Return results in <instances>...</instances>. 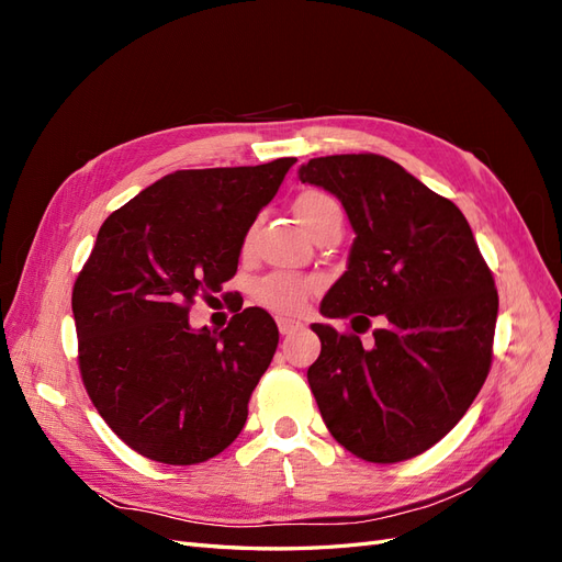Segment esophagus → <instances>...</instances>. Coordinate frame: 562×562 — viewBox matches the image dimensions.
<instances>
[{"instance_id": "1", "label": "esophagus", "mask_w": 562, "mask_h": 562, "mask_svg": "<svg viewBox=\"0 0 562 562\" xmlns=\"http://www.w3.org/2000/svg\"><path fill=\"white\" fill-rule=\"evenodd\" d=\"M302 328L300 321H293V318H279V333L281 335H293L295 330Z\"/></svg>"}]
</instances>
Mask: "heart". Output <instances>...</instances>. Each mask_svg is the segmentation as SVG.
Listing matches in <instances>:
<instances>
[{"instance_id": "heart-1", "label": "heart", "mask_w": 562, "mask_h": 562, "mask_svg": "<svg viewBox=\"0 0 562 562\" xmlns=\"http://www.w3.org/2000/svg\"><path fill=\"white\" fill-rule=\"evenodd\" d=\"M295 213L300 217L302 227L310 234L326 223L328 217L339 215V206L333 196L318 190H304L295 199ZM252 241V232L248 229L244 236V252H248ZM316 293V281L307 277H293V274H269L260 279L252 288V297L260 307L274 312L279 316H297L307 310L310 297Z\"/></svg>"}]
</instances>
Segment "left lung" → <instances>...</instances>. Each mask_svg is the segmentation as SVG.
I'll list each match as a JSON object with an SVG mask.
<instances>
[{
	"mask_svg": "<svg viewBox=\"0 0 562 562\" xmlns=\"http://www.w3.org/2000/svg\"><path fill=\"white\" fill-rule=\"evenodd\" d=\"M300 180L335 194L356 239L321 302V356L307 370L328 431L351 454L394 464L436 446L490 372L499 297L454 203L380 155L310 159ZM380 315L366 348L358 337Z\"/></svg>",
	"mask_w": 562,
	"mask_h": 562,
	"instance_id": "1",
	"label": "left lung"
}]
</instances>
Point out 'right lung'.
<instances>
[{"label": "right lung", "instance_id": "add662e5", "mask_svg": "<svg viewBox=\"0 0 562 562\" xmlns=\"http://www.w3.org/2000/svg\"><path fill=\"white\" fill-rule=\"evenodd\" d=\"M295 161L168 173L98 232L72 288L81 382L151 462L201 464L244 429L279 345L274 318L248 307L215 333L187 316L236 274L246 232Z\"/></svg>", "mask_w": 562, "mask_h": 562}]
</instances>
